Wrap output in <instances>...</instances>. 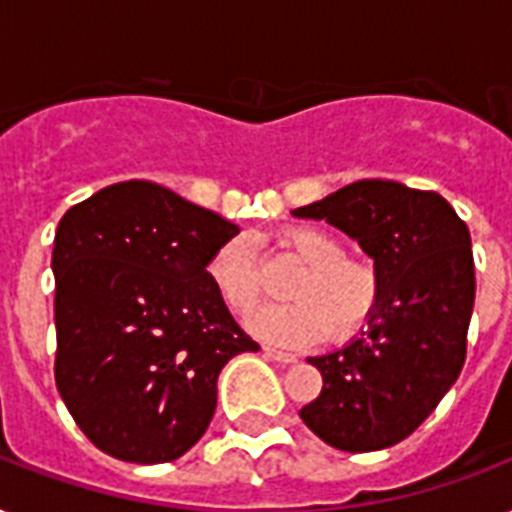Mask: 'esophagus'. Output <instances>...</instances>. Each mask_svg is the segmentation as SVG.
I'll return each mask as SVG.
<instances>
[{"label": "esophagus", "mask_w": 512, "mask_h": 512, "mask_svg": "<svg viewBox=\"0 0 512 512\" xmlns=\"http://www.w3.org/2000/svg\"><path fill=\"white\" fill-rule=\"evenodd\" d=\"M265 356H271L273 361H279V364H297L295 353H289V350L273 348V345H265Z\"/></svg>", "instance_id": "obj_1"}]
</instances>
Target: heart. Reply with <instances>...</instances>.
Here are the masks:
<instances>
[{
    "instance_id": "1",
    "label": "heart",
    "mask_w": 512,
    "mask_h": 512,
    "mask_svg": "<svg viewBox=\"0 0 512 512\" xmlns=\"http://www.w3.org/2000/svg\"><path fill=\"white\" fill-rule=\"evenodd\" d=\"M281 244L305 263L289 284L295 303L265 305L249 316V329L276 345H313L329 332L350 337L374 319L382 303L377 265L345 257L342 241L332 233L295 225L281 233ZM209 281L231 311L247 313L260 300V273L249 241L233 239L217 249L207 265Z\"/></svg>"
}]
</instances>
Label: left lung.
<instances>
[{
  "mask_svg": "<svg viewBox=\"0 0 512 512\" xmlns=\"http://www.w3.org/2000/svg\"><path fill=\"white\" fill-rule=\"evenodd\" d=\"M292 215L348 233L382 276L361 335L308 358L324 388L300 417L342 452L388 449L420 428L465 364L476 300L468 225L444 196L396 180H358Z\"/></svg>",
  "mask_w": 512,
  "mask_h": 512,
  "instance_id": "obj_1",
  "label": "left lung"
}]
</instances>
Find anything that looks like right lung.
Masks as SVG:
<instances>
[{
  "label": "right lung",
  "mask_w": 512,
  "mask_h": 512,
  "mask_svg": "<svg viewBox=\"0 0 512 512\" xmlns=\"http://www.w3.org/2000/svg\"><path fill=\"white\" fill-rule=\"evenodd\" d=\"M236 233L148 180L108 185L60 217L55 382L100 452L138 465L183 457L215 414L220 369L260 350L207 273Z\"/></svg>",
  "instance_id": "right-lung-1"
}]
</instances>
